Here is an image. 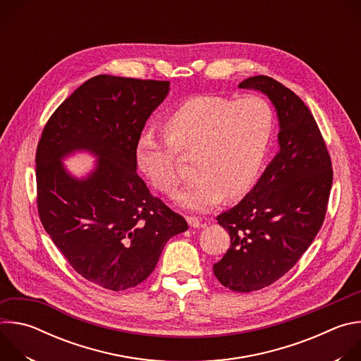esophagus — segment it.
Segmentation results:
<instances>
[{"label": "esophagus", "mask_w": 361, "mask_h": 361, "mask_svg": "<svg viewBox=\"0 0 361 361\" xmlns=\"http://www.w3.org/2000/svg\"><path fill=\"white\" fill-rule=\"evenodd\" d=\"M187 221L190 224V227L192 228H200V227H204V224L197 219V217H187Z\"/></svg>", "instance_id": "34e87169"}]
</instances>
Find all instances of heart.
I'll return each instance as SVG.
<instances>
[{"mask_svg": "<svg viewBox=\"0 0 361 361\" xmlns=\"http://www.w3.org/2000/svg\"><path fill=\"white\" fill-rule=\"evenodd\" d=\"M276 128L270 101L262 95L238 99L197 95L183 101L166 120V133L144 131L138 164L151 183L171 192L181 181L178 154L191 156L197 178L174 198L181 207L207 213L224 195L247 194L260 177Z\"/></svg>", "mask_w": 361, "mask_h": 361, "instance_id": "1", "label": "heart"}]
</instances>
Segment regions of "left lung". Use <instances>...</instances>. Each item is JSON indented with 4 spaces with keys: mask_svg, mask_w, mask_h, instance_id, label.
<instances>
[{
    "mask_svg": "<svg viewBox=\"0 0 361 361\" xmlns=\"http://www.w3.org/2000/svg\"><path fill=\"white\" fill-rule=\"evenodd\" d=\"M238 87L263 91L280 121L274 159L252 190L217 216L231 241L214 276L233 291L250 293L288 273L310 247L326 219L333 169L322 131L298 95L267 75Z\"/></svg>",
    "mask_w": 361,
    "mask_h": 361,
    "instance_id": "8db88e82",
    "label": "left lung"
}]
</instances>
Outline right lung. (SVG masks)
Here are the masks:
<instances>
[{
	"label": "right lung",
	"mask_w": 361,
	"mask_h": 361,
	"mask_svg": "<svg viewBox=\"0 0 361 361\" xmlns=\"http://www.w3.org/2000/svg\"><path fill=\"white\" fill-rule=\"evenodd\" d=\"M169 88V81L95 75L53 113L37 145L39 220L70 266L102 288L144 281L166 243L188 228L135 171L138 138ZM77 149L99 157L85 180L61 163Z\"/></svg>",
	"instance_id": "add662e5"
}]
</instances>
